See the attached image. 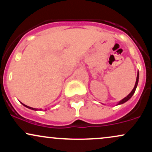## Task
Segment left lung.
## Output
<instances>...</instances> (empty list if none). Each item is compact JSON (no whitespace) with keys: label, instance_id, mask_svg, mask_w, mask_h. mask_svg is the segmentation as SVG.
<instances>
[{"label":"left lung","instance_id":"1","mask_svg":"<svg viewBox=\"0 0 152 152\" xmlns=\"http://www.w3.org/2000/svg\"><path fill=\"white\" fill-rule=\"evenodd\" d=\"M139 71H138V73H137V81H136L135 86H134V88H133V90H132V91H131V93H130L129 94V95L125 97V98H124L123 99H122L121 101H120V102L118 103L117 105H119V104H124V103L126 102L127 101L129 100V99H130L131 98H132V96L134 95V92H135V91H136V88H137V87L138 82H139Z\"/></svg>","mask_w":152,"mask_h":152}]
</instances>
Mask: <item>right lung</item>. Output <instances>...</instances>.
Wrapping results in <instances>:
<instances>
[{"label": "right lung", "instance_id": "obj_1", "mask_svg": "<svg viewBox=\"0 0 152 152\" xmlns=\"http://www.w3.org/2000/svg\"><path fill=\"white\" fill-rule=\"evenodd\" d=\"M21 104H23V105L24 106H26V108H28V109H32V110H35V111H37V109H34V108H32V107H30V106H26V105H25V104H23V103H21ZM39 110H41V109H39Z\"/></svg>", "mask_w": 152, "mask_h": 152}]
</instances>
